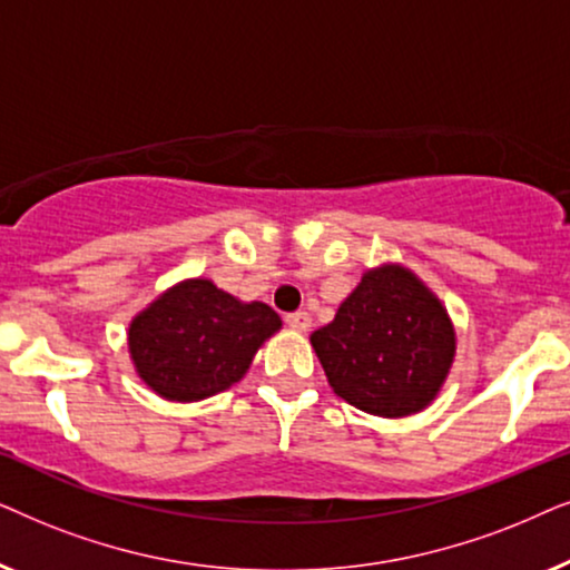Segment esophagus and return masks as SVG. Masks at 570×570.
<instances>
[{"instance_id": "esophagus-1", "label": "esophagus", "mask_w": 570, "mask_h": 570, "mask_svg": "<svg viewBox=\"0 0 570 570\" xmlns=\"http://www.w3.org/2000/svg\"><path fill=\"white\" fill-rule=\"evenodd\" d=\"M286 323H289L294 331L305 333V331H309V325H313V317H309L307 313H292V315H286Z\"/></svg>"}]
</instances>
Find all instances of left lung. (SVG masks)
Segmentation results:
<instances>
[{
	"instance_id": "obj_1",
	"label": "left lung",
	"mask_w": 570,
	"mask_h": 570,
	"mask_svg": "<svg viewBox=\"0 0 570 570\" xmlns=\"http://www.w3.org/2000/svg\"><path fill=\"white\" fill-rule=\"evenodd\" d=\"M309 341L336 396L391 420L430 406L456 354L443 302L396 263L364 273Z\"/></svg>"
}]
</instances>
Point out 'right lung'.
<instances>
[{"instance_id":"obj_1","label":"right lung","mask_w":570,"mask_h":570,"mask_svg":"<svg viewBox=\"0 0 570 570\" xmlns=\"http://www.w3.org/2000/svg\"><path fill=\"white\" fill-rule=\"evenodd\" d=\"M281 317L242 302L208 278H187L132 317L127 346L135 373L166 401H200L239 383Z\"/></svg>"}]
</instances>
